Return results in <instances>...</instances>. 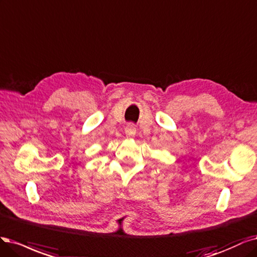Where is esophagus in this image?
Here are the masks:
<instances>
[{
	"instance_id": "obj_1",
	"label": "esophagus",
	"mask_w": 257,
	"mask_h": 257,
	"mask_svg": "<svg viewBox=\"0 0 257 257\" xmlns=\"http://www.w3.org/2000/svg\"><path fill=\"white\" fill-rule=\"evenodd\" d=\"M136 132H137V130H136L135 126L132 125V123H128L127 127L125 128L126 137H127L128 139H132V138H134V137L136 136Z\"/></svg>"
}]
</instances>
